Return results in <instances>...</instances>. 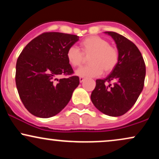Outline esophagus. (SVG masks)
Wrapping results in <instances>:
<instances>
[{
	"mask_svg": "<svg viewBox=\"0 0 159 159\" xmlns=\"http://www.w3.org/2000/svg\"><path fill=\"white\" fill-rule=\"evenodd\" d=\"M79 81H80V82H81H81H83L84 81V78L83 77H80V78H79Z\"/></svg>",
	"mask_w": 159,
	"mask_h": 159,
	"instance_id": "obj_1",
	"label": "esophagus"
}]
</instances>
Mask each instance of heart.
Listing matches in <instances>:
<instances>
[{
  "label": "heart",
  "mask_w": 159,
  "mask_h": 159,
  "mask_svg": "<svg viewBox=\"0 0 159 159\" xmlns=\"http://www.w3.org/2000/svg\"><path fill=\"white\" fill-rule=\"evenodd\" d=\"M81 51L75 46L67 49L66 59L72 66H80L89 57L90 65L76 71L81 77H96L102 73L108 74L115 69L119 61V52L116 47L110 45L105 38L90 36L80 43Z\"/></svg>",
  "instance_id": "1"
}]
</instances>
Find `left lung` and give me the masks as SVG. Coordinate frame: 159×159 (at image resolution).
Listing matches in <instances>:
<instances>
[{
  "label": "left lung",
  "instance_id": "8db88e82",
  "mask_svg": "<svg viewBox=\"0 0 159 159\" xmlns=\"http://www.w3.org/2000/svg\"><path fill=\"white\" fill-rule=\"evenodd\" d=\"M105 34L116 43L119 61L106 78L96 80L90 98L95 107L103 114L119 116L132 108L143 90L146 66L141 53L132 41L117 33Z\"/></svg>",
  "mask_w": 159,
  "mask_h": 159
}]
</instances>
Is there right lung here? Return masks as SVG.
Here are the masks:
<instances>
[{
    "label": "right lung",
    "instance_id": "obj_1",
    "mask_svg": "<svg viewBox=\"0 0 159 159\" xmlns=\"http://www.w3.org/2000/svg\"><path fill=\"white\" fill-rule=\"evenodd\" d=\"M79 36L59 32L40 34L27 44L16 62V84L19 97L30 114L48 118L69 103L79 78L66 59V52ZM61 74L70 75L58 80Z\"/></svg>",
    "mask_w": 159,
    "mask_h": 159
}]
</instances>
